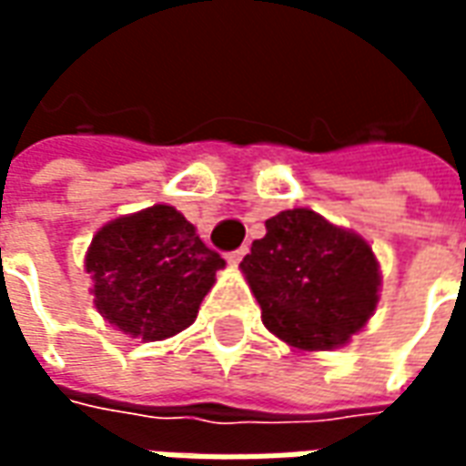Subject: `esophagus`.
<instances>
[{"label": "esophagus", "mask_w": 466, "mask_h": 466, "mask_svg": "<svg viewBox=\"0 0 466 466\" xmlns=\"http://www.w3.org/2000/svg\"><path fill=\"white\" fill-rule=\"evenodd\" d=\"M249 252V247H239V249H234V252L227 254V262L229 264H239L244 259V254Z\"/></svg>", "instance_id": "1"}]
</instances>
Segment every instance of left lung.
<instances>
[{
  "instance_id": "8db88e82",
  "label": "left lung",
  "mask_w": 466,
  "mask_h": 466,
  "mask_svg": "<svg viewBox=\"0 0 466 466\" xmlns=\"http://www.w3.org/2000/svg\"><path fill=\"white\" fill-rule=\"evenodd\" d=\"M242 269L267 329L299 350H332L360 332L377 307L380 267L357 234L312 209L267 219Z\"/></svg>"
}]
</instances>
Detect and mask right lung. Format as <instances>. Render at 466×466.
I'll return each instance as SVG.
<instances>
[{
    "mask_svg": "<svg viewBox=\"0 0 466 466\" xmlns=\"http://www.w3.org/2000/svg\"><path fill=\"white\" fill-rule=\"evenodd\" d=\"M222 267V257L167 204L109 222L86 252L96 309L144 342L187 329Z\"/></svg>",
    "mask_w": 466,
    "mask_h": 466,
    "instance_id": "add662e5",
    "label": "right lung"
}]
</instances>
